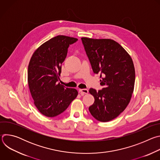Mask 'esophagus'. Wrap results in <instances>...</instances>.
Listing matches in <instances>:
<instances>
[{
    "label": "esophagus",
    "mask_w": 160,
    "mask_h": 160,
    "mask_svg": "<svg viewBox=\"0 0 160 160\" xmlns=\"http://www.w3.org/2000/svg\"><path fill=\"white\" fill-rule=\"evenodd\" d=\"M79 92L80 93V94L82 96H83V95L87 94L88 93V90L86 88H82V89L79 90Z\"/></svg>",
    "instance_id": "esophagus-1"
}]
</instances>
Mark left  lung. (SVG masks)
I'll return each instance as SVG.
<instances>
[{
    "mask_svg": "<svg viewBox=\"0 0 160 160\" xmlns=\"http://www.w3.org/2000/svg\"><path fill=\"white\" fill-rule=\"evenodd\" d=\"M93 72L101 73L102 90L91 88L94 104L91 115L102 122L117 118L128 104L133 91L135 68L132 59L121 45L111 39L81 38Z\"/></svg>",
    "mask_w": 160,
    "mask_h": 160,
    "instance_id": "8db88e82",
    "label": "left lung"
}]
</instances>
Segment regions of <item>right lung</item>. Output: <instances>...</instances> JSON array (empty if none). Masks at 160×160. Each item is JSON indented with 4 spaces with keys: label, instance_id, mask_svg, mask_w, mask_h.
Listing matches in <instances>:
<instances>
[{
    "label": "right lung",
    "instance_id": "right-lung-1",
    "mask_svg": "<svg viewBox=\"0 0 160 160\" xmlns=\"http://www.w3.org/2000/svg\"><path fill=\"white\" fill-rule=\"evenodd\" d=\"M77 38L58 35L35 51L28 68V83L34 104L42 115L54 117L64 111L77 98L75 88L58 82L70 45Z\"/></svg>",
    "mask_w": 160,
    "mask_h": 160
}]
</instances>
